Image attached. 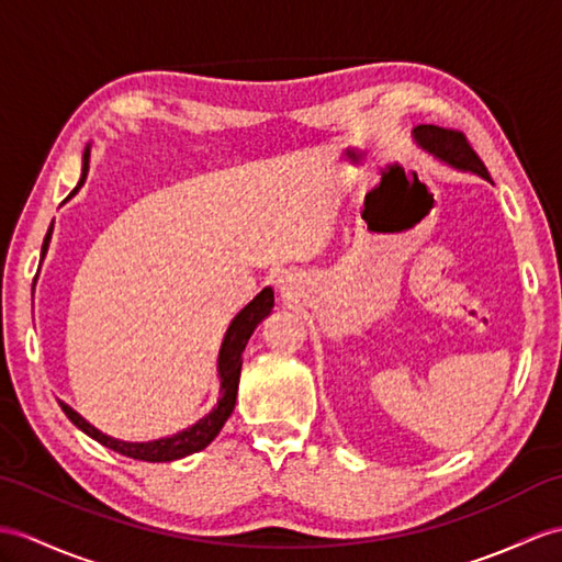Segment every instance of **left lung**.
Wrapping results in <instances>:
<instances>
[{"mask_svg":"<svg viewBox=\"0 0 562 562\" xmlns=\"http://www.w3.org/2000/svg\"><path fill=\"white\" fill-rule=\"evenodd\" d=\"M414 140L446 165L462 169V172H474L491 181L488 169L481 162L474 148L469 146V140L464 138L462 132H452V128H442L434 124H419L414 128Z\"/></svg>","mask_w":562,"mask_h":562,"instance_id":"8db88e82","label":"left lung"}]
</instances>
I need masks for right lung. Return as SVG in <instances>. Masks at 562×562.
<instances>
[{"label": "right lung", "mask_w": 562, "mask_h": 562, "mask_svg": "<svg viewBox=\"0 0 562 562\" xmlns=\"http://www.w3.org/2000/svg\"><path fill=\"white\" fill-rule=\"evenodd\" d=\"M88 162H90V146L83 153V167H81V181L78 187L69 193L71 195L83 187L86 175H88ZM52 239V227L45 234L43 241V258L47 254V246ZM272 306H276V296H272L270 286H266L263 292L254 296V302L246 304L234 321L229 323V328L225 333V340H222L220 355H217V375H220V397L215 407L207 412L203 419L195 422L193 426L179 430L175 436L167 438H158V440H148V442H126V440H116L104 436L102 430H98L95 426H90L81 414L74 412L69 404L59 402L61 412L69 416V422L74 426H78L83 430L86 436H90L93 440H98L100 446L110 448L120 454H126L132 460H143V462H175L187 458V454L199 452L203 448L211 446L215 440V436L225 426V422L229 419V414L234 412V404H237V390H239V373H241V351L246 349V342L254 335V330L258 328V323L263 321L266 316H270Z\"/></svg>", "instance_id": "1"}]
</instances>
